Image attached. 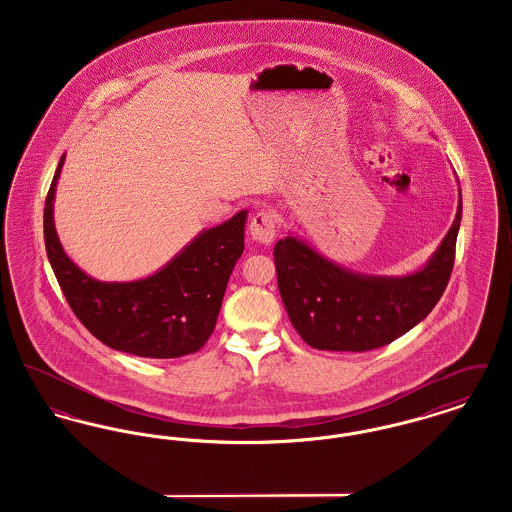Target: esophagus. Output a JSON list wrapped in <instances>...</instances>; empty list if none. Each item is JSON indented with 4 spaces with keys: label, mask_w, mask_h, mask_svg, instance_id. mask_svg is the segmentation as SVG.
Wrapping results in <instances>:
<instances>
[{
    "label": "esophagus",
    "mask_w": 512,
    "mask_h": 512,
    "mask_svg": "<svg viewBox=\"0 0 512 512\" xmlns=\"http://www.w3.org/2000/svg\"><path fill=\"white\" fill-rule=\"evenodd\" d=\"M249 232L253 240L261 244H272L276 238V215L270 209H261L249 222Z\"/></svg>",
    "instance_id": "34e87169"
}]
</instances>
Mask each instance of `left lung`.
I'll list each match as a JSON object with an SVG mask.
<instances>
[{
  "mask_svg": "<svg viewBox=\"0 0 512 512\" xmlns=\"http://www.w3.org/2000/svg\"><path fill=\"white\" fill-rule=\"evenodd\" d=\"M461 217L459 195L457 217L436 255L403 278L353 274L292 236L280 240L272 253L278 290L297 334L315 349L355 353L407 334L430 315L449 284Z\"/></svg>",
  "mask_w": 512,
  "mask_h": 512,
  "instance_id": "1",
  "label": "left lung"
}]
</instances>
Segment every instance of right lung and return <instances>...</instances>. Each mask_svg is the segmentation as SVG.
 <instances>
[{
    "label": "right lung",
    "instance_id": "obj_1",
    "mask_svg": "<svg viewBox=\"0 0 512 512\" xmlns=\"http://www.w3.org/2000/svg\"><path fill=\"white\" fill-rule=\"evenodd\" d=\"M65 155L49 186L44 240L49 263L76 318L111 349L147 359L195 353L215 330L228 278L244 253L247 211L205 230L153 276L98 282L74 265L53 226V197Z\"/></svg>",
    "mask_w": 512,
    "mask_h": 512
}]
</instances>
